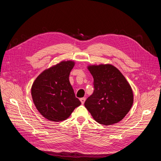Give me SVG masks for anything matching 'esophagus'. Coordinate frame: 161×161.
<instances>
[{"label":"esophagus","instance_id":"esophagus-1","mask_svg":"<svg viewBox=\"0 0 161 161\" xmlns=\"http://www.w3.org/2000/svg\"><path fill=\"white\" fill-rule=\"evenodd\" d=\"M80 101L82 104H84L85 101H86V98H85V97H82V98H80Z\"/></svg>","mask_w":161,"mask_h":161}]
</instances>
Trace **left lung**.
<instances>
[{
    "label": "left lung",
    "instance_id": "8db88e82",
    "mask_svg": "<svg viewBox=\"0 0 161 161\" xmlns=\"http://www.w3.org/2000/svg\"><path fill=\"white\" fill-rule=\"evenodd\" d=\"M94 91L85 102L93 119L105 125L120 121L130 110L133 92L121 72L111 64L89 66Z\"/></svg>",
    "mask_w": 161,
    "mask_h": 161
}]
</instances>
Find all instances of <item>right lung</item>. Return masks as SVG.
<instances>
[{
    "mask_svg": "<svg viewBox=\"0 0 161 161\" xmlns=\"http://www.w3.org/2000/svg\"><path fill=\"white\" fill-rule=\"evenodd\" d=\"M73 61H62L43 71L34 81L31 96L38 111L53 121L66 119L81 103L69 81Z\"/></svg>",
    "mask_w": 161,
    "mask_h": 161,
    "instance_id": "right-lung-1",
    "label": "right lung"
}]
</instances>
